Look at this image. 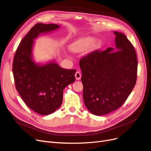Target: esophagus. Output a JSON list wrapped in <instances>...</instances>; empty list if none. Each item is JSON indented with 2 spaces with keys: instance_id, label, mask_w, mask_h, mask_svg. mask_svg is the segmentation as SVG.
<instances>
[{
  "instance_id": "34e87169",
  "label": "esophagus",
  "mask_w": 151,
  "mask_h": 151,
  "mask_svg": "<svg viewBox=\"0 0 151 151\" xmlns=\"http://www.w3.org/2000/svg\"><path fill=\"white\" fill-rule=\"evenodd\" d=\"M75 76V78H76V80H80V78H81V74L80 73V72L76 71Z\"/></svg>"
}]
</instances>
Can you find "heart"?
Wrapping results in <instances>:
<instances>
[{
	"mask_svg": "<svg viewBox=\"0 0 151 151\" xmlns=\"http://www.w3.org/2000/svg\"><path fill=\"white\" fill-rule=\"evenodd\" d=\"M96 39L92 36H86L78 38L73 41L69 46V49L73 52H81L91 47V51L98 50L101 47L102 42L100 40L95 41Z\"/></svg>",
	"mask_w": 151,
	"mask_h": 151,
	"instance_id": "1",
	"label": "heart"
}]
</instances>
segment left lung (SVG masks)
Returning a JSON list of instances; mask_svg holds the SVG:
<instances>
[{"label":"left lung","mask_w":151,"mask_h":151,"mask_svg":"<svg viewBox=\"0 0 151 151\" xmlns=\"http://www.w3.org/2000/svg\"><path fill=\"white\" fill-rule=\"evenodd\" d=\"M114 33L115 49L95 51L80 61L84 103L91 114L98 116L120 107L137 80V60L134 48L123 33Z\"/></svg>","instance_id":"1"}]
</instances>
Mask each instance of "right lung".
<instances>
[{
    "label": "right lung",
    "mask_w": 151,
    "mask_h": 151,
    "mask_svg": "<svg viewBox=\"0 0 151 151\" xmlns=\"http://www.w3.org/2000/svg\"><path fill=\"white\" fill-rule=\"evenodd\" d=\"M60 27L55 24H36L21 41L13 61L16 90L29 108L42 115H50L60 107L63 90L75 81V70L63 68L55 61L42 65L33 60L35 39L40 34Z\"/></svg>",
    "instance_id": "1"
}]
</instances>
